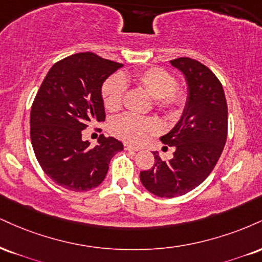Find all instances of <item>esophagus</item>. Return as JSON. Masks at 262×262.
I'll return each mask as SVG.
<instances>
[{"label":"esophagus","mask_w":262,"mask_h":262,"mask_svg":"<svg viewBox=\"0 0 262 262\" xmlns=\"http://www.w3.org/2000/svg\"><path fill=\"white\" fill-rule=\"evenodd\" d=\"M124 149L125 150H129V151H138V150H139V149H138V147L132 146V145H129V144H124Z\"/></svg>","instance_id":"1"}]
</instances>
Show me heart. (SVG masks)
I'll return each instance as SVG.
<instances>
[{"label": "heart", "mask_w": 262, "mask_h": 262, "mask_svg": "<svg viewBox=\"0 0 262 262\" xmlns=\"http://www.w3.org/2000/svg\"><path fill=\"white\" fill-rule=\"evenodd\" d=\"M133 81L147 95L155 99V106L171 116L181 112L188 100V91L177 86V79L171 72L161 67H151L137 72ZM127 93V78L112 75L102 85L103 106L107 111L117 112L122 108L123 100ZM111 133L125 143L140 144L149 134L157 132L154 119L138 117L134 115H123L115 118L110 124Z\"/></svg>", "instance_id": "obj_1"}]
</instances>
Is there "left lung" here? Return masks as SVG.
I'll return each mask as SVG.
<instances>
[{"mask_svg":"<svg viewBox=\"0 0 262 262\" xmlns=\"http://www.w3.org/2000/svg\"><path fill=\"white\" fill-rule=\"evenodd\" d=\"M169 62L182 71L188 83V101L181 121L161 137L163 144L176 150L168 161L154 152L155 165L140 172L144 187L160 198L181 196L209 177L225 147L228 129L225 91L212 71L189 57Z\"/></svg>","mask_w":262,"mask_h":262,"instance_id":"1","label":"left lung"}]
</instances>
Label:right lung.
I'll return each mask as SVG.
<instances>
[{
	"label": "right lung",
	"instance_id": "right-lung-1",
	"mask_svg": "<svg viewBox=\"0 0 262 262\" xmlns=\"http://www.w3.org/2000/svg\"><path fill=\"white\" fill-rule=\"evenodd\" d=\"M122 66L93 52L74 53L52 66L37 91L30 112L31 145L42 171L62 188H96L110 160L123 150L115 138L100 135L95 146L81 140L90 123L105 121L101 86Z\"/></svg>",
	"mask_w": 262,
	"mask_h": 262
}]
</instances>
